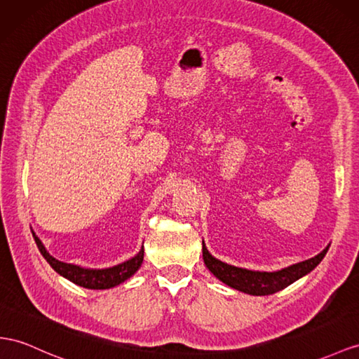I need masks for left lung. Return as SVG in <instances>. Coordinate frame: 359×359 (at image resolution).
Listing matches in <instances>:
<instances>
[{
    "mask_svg": "<svg viewBox=\"0 0 359 359\" xmlns=\"http://www.w3.org/2000/svg\"><path fill=\"white\" fill-rule=\"evenodd\" d=\"M329 245L323 252H320L317 256H314V258L288 265V267L280 269L278 271H255L226 264L209 253L205 241L203 259L209 271L212 273L217 279L229 285L231 288L250 294V296H269V294H274L283 288H287L288 285L294 283L300 278H303V276H306L308 273L314 270L321 262V259L325 258V255L329 250Z\"/></svg>",
    "mask_w": 359,
    "mask_h": 359,
    "instance_id": "left-lung-1",
    "label": "left lung"
}]
</instances>
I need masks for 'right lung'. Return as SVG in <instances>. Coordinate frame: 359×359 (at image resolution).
Masks as SVG:
<instances>
[{
    "label": "right lung",
    "instance_id": "1",
    "mask_svg": "<svg viewBox=\"0 0 359 359\" xmlns=\"http://www.w3.org/2000/svg\"><path fill=\"white\" fill-rule=\"evenodd\" d=\"M33 238L36 241V245L43 256L47 262L51 265V269L59 273L63 278L71 280L72 283L79 285V287H83L88 290H109L114 288L116 285L123 283L124 280L130 279L132 276L140 270L141 264L144 261V245L141 247V250L137 252L133 258L127 259L121 264H116L114 267H107V269H86L81 267V265L76 264H68V262H62L59 259L51 256L42 241L33 232Z\"/></svg>",
    "mask_w": 359,
    "mask_h": 359
}]
</instances>
